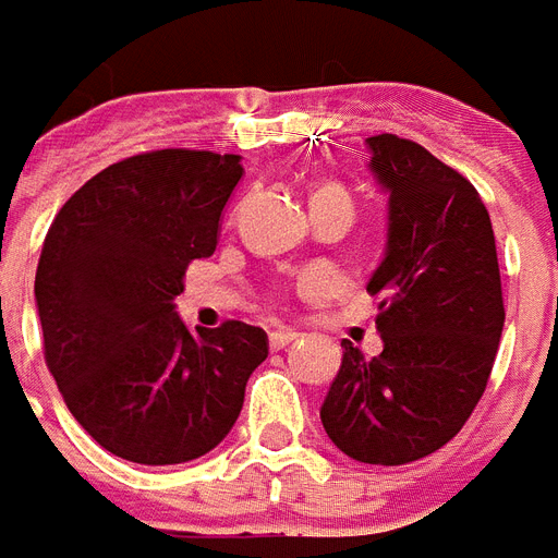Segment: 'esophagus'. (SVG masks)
Returning a JSON list of instances; mask_svg holds the SVG:
<instances>
[{"label":"esophagus","mask_w":558,"mask_h":558,"mask_svg":"<svg viewBox=\"0 0 558 558\" xmlns=\"http://www.w3.org/2000/svg\"><path fill=\"white\" fill-rule=\"evenodd\" d=\"M295 340H299V331H275L268 337V345H271L275 352H280V349H287V345Z\"/></svg>","instance_id":"esophagus-1"}]
</instances>
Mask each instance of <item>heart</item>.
<instances>
[{"mask_svg": "<svg viewBox=\"0 0 558 558\" xmlns=\"http://www.w3.org/2000/svg\"><path fill=\"white\" fill-rule=\"evenodd\" d=\"M319 204L352 206V201H349V195H345V189H340L337 183H322L313 189V195H311V206H319Z\"/></svg>", "mask_w": 558, "mask_h": 558, "instance_id": "1", "label": "heart"}]
</instances>
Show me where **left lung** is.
Listing matches in <instances>:
<instances>
[{
    "instance_id": "1",
    "label": "left lung",
    "mask_w": 558,
    "mask_h": 558,
    "mask_svg": "<svg viewBox=\"0 0 558 558\" xmlns=\"http://www.w3.org/2000/svg\"><path fill=\"white\" fill-rule=\"evenodd\" d=\"M369 171L387 192V245L369 295L384 349L342 340L322 402L333 447L363 464H408L461 432L485 393L506 322L490 216L478 192L399 135H373Z\"/></svg>"
}]
</instances>
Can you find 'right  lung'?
Returning <instances> with one entry per match:
<instances>
[{"label":"right lung","instance_id":"right-lung-1","mask_svg":"<svg viewBox=\"0 0 558 558\" xmlns=\"http://www.w3.org/2000/svg\"><path fill=\"white\" fill-rule=\"evenodd\" d=\"M242 174L233 153H142L90 177L49 227L35 275L44 357L111 456L153 468L206 456L268 357L263 328L189 331L174 304L189 263L216 251Z\"/></svg>","mask_w":558,"mask_h":558}]
</instances>
